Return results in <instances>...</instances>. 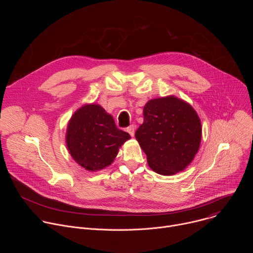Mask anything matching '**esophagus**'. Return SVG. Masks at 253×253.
Here are the masks:
<instances>
[{
    "mask_svg": "<svg viewBox=\"0 0 253 253\" xmlns=\"http://www.w3.org/2000/svg\"><path fill=\"white\" fill-rule=\"evenodd\" d=\"M127 132L130 134V136H134V134H135V126L134 125H131V126H129L128 128H127Z\"/></svg>",
    "mask_w": 253,
    "mask_h": 253,
    "instance_id": "34e87169",
    "label": "esophagus"
}]
</instances>
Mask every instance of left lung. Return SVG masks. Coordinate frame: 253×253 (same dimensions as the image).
I'll return each mask as SVG.
<instances>
[{
    "mask_svg": "<svg viewBox=\"0 0 253 253\" xmlns=\"http://www.w3.org/2000/svg\"><path fill=\"white\" fill-rule=\"evenodd\" d=\"M135 133L149 167L161 175L183 171L197 154L202 126L194 108L173 95L149 100Z\"/></svg>",
    "mask_w": 253,
    "mask_h": 253,
    "instance_id": "1",
    "label": "left lung"
}]
</instances>
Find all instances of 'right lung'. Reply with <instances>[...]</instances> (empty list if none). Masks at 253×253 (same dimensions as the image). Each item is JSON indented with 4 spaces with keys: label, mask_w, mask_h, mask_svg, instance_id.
<instances>
[{
    "label": "right lung",
    "mask_w": 253,
    "mask_h": 253,
    "mask_svg": "<svg viewBox=\"0 0 253 253\" xmlns=\"http://www.w3.org/2000/svg\"><path fill=\"white\" fill-rule=\"evenodd\" d=\"M131 137L117 128L113 117L99 104L80 107L70 118L66 131L67 149L74 161L89 172L111 165L120 147Z\"/></svg>",
    "instance_id": "obj_1"
}]
</instances>
